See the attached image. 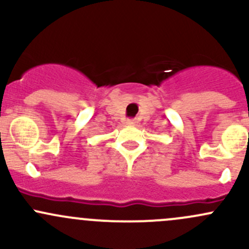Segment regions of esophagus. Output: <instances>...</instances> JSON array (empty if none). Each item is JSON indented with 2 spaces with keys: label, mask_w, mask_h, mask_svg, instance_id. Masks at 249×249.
Masks as SVG:
<instances>
[{
  "label": "esophagus",
  "mask_w": 249,
  "mask_h": 249,
  "mask_svg": "<svg viewBox=\"0 0 249 249\" xmlns=\"http://www.w3.org/2000/svg\"><path fill=\"white\" fill-rule=\"evenodd\" d=\"M126 124L131 126V125L136 124V120H135V119H127V120H126Z\"/></svg>",
  "instance_id": "1"
}]
</instances>
